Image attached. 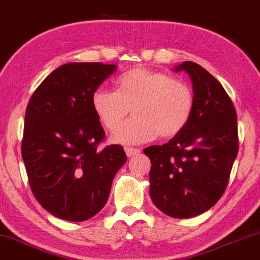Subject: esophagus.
<instances>
[{"label": "esophagus", "mask_w": 260, "mask_h": 260, "mask_svg": "<svg viewBox=\"0 0 260 260\" xmlns=\"http://www.w3.org/2000/svg\"><path fill=\"white\" fill-rule=\"evenodd\" d=\"M125 153H126V155L129 156V158H133V156L139 155L141 153V150L137 148H129V147H127V148H125Z\"/></svg>", "instance_id": "34e87169"}]
</instances>
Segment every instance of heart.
Segmentation results:
<instances>
[{"label": "heart", "mask_w": 260, "mask_h": 260, "mask_svg": "<svg viewBox=\"0 0 260 260\" xmlns=\"http://www.w3.org/2000/svg\"><path fill=\"white\" fill-rule=\"evenodd\" d=\"M194 94L187 84L165 73L135 67L121 73L114 91L98 89L91 96L92 111L106 129L115 130L131 109L134 117L112 134L114 143L140 145L172 139L184 130L194 112Z\"/></svg>", "instance_id": "b5f03b06"}]
</instances>
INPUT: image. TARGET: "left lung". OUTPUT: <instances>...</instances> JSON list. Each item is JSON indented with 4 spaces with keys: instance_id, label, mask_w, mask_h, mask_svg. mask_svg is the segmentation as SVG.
Segmentation results:
<instances>
[{
    "instance_id": "left-lung-1",
    "label": "left lung",
    "mask_w": 260,
    "mask_h": 260,
    "mask_svg": "<svg viewBox=\"0 0 260 260\" xmlns=\"http://www.w3.org/2000/svg\"><path fill=\"white\" fill-rule=\"evenodd\" d=\"M174 71H184L193 83V115L181 134L143 153L152 162L153 204L170 217L191 218L225 190L239 150L238 115L222 84L204 67L184 61Z\"/></svg>"
}]
</instances>
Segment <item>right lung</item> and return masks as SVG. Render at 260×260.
Masks as SVG:
<instances>
[{
	"instance_id": "add662e5",
	"label": "right lung",
	"mask_w": 260,
	"mask_h": 260,
	"mask_svg": "<svg viewBox=\"0 0 260 260\" xmlns=\"http://www.w3.org/2000/svg\"><path fill=\"white\" fill-rule=\"evenodd\" d=\"M115 70L113 63H65L28 101L22 160L35 198L57 218L83 222L100 212L126 161L118 145L98 150L105 131L91 106L94 91Z\"/></svg>"
}]
</instances>
